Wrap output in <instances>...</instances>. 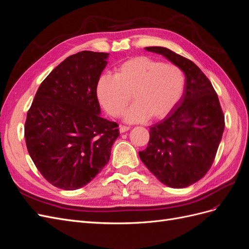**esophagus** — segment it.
<instances>
[{
  "label": "esophagus",
  "instance_id": "34e87169",
  "mask_svg": "<svg viewBox=\"0 0 249 249\" xmlns=\"http://www.w3.org/2000/svg\"><path fill=\"white\" fill-rule=\"evenodd\" d=\"M129 130H130V127L126 126V125H120L119 126V132L120 133H125V132H127Z\"/></svg>",
  "mask_w": 249,
  "mask_h": 249
}]
</instances>
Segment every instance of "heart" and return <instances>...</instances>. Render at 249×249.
Segmentation results:
<instances>
[{"mask_svg": "<svg viewBox=\"0 0 249 249\" xmlns=\"http://www.w3.org/2000/svg\"><path fill=\"white\" fill-rule=\"evenodd\" d=\"M186 85L184 71L148 56L124 60L115 67L114 76L104 73L97 79L95 92L103 108L112 117L124 114L125 122L142 123L148 117L166 116L182 99Z\"/></svg>", "mask_w": 249, "mask_h": 249, "instance_id": "b5f03b06", "label": "heart"}]
</instances>
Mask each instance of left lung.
Wrapping results in <instances>:
<instances>
[{
  "mask_svg": "<svg viewBox=\"0 0 249 249\" xmlns=\"http://www.w3.org/2000/svg\"><path fill=\"white\" fill-rule=\"evenodd\" d=\"M182 69L186 85L175 111L149 127L141 161L161 183L185 188L196 183L212 166L224 130L218 95L197 65L167 48L147 47Z\"/></svg>",
  "mask_w": 249,
  "mask_h": 249,
  "instance_id": "obj_1",
  "label": "left lung"
}]
</instances>
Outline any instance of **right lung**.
Listing matches in <instances>:
<instances>
[{
  "instance_id": "right-lung-1",
  "label": "right lung",
  "mask_w": 249,
  "mask_h": 249,
  "mask_svg": "<svg viewBox=\"0 0 249 249\" xmlns=\"http://www.w3.org/2000/svg\"><path fill=\"white\" fill-rule=\"evenodd\" d=\"M108 53L67 57L42 81L27 113L25 139L42 177L60 189L84 187L109 162L118 124L101 117L95 86Z\"/></svg>"
}]
</instances>
